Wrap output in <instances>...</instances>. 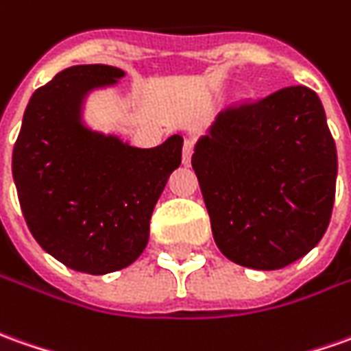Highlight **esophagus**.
Instances as JSON below:
<instances>
[{"instance_id":"obj_1","label":"esophagus","mask_w":351,"mask_h":351,"mask_svg":"<svg viewBox=\"0 0 351 351\" xmlns=\"http://www.w3.org/2000/svg\"><path fill=\"white\" fill-rule=\"evenodd\" d=\"M192 154H194V142H192V140H186L184 149H182V163H184V165H188V163H190Z\"/></svg>"}]
</instances>
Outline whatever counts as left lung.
Masks as SVG:
<instances>
[{
	"label": "left lung",
	"instance_id": "left-lung-1",
	"mask_svg": "<svg viewBox=\"0 0 351 351\" xmlns=\"http://www.w3.org/2000/svg\"><path fill=\"white\" fill-rule=\"evenodd\" d=\"M217 247L275 271L309 254L330 223L335 138L319 95L288 86L226 107L192 156Z\"/></svg>",
	"mask_w": 351,
	"mask_h": 351
}]
</instances>
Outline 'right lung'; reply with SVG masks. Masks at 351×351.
Returning <instances> with one entry per match:
<instances>
[{
    "mask_svg": "<svg viewBox=\"0 0 351 351\" xmlns=\"http://www.w3.org/2000/svg\"><path fill=\"white\" fill-rule=\"evenodd\" d=\"M125 75L76 65L38 88L13 147V178L36 242L69 269L106 275L144 252L149 219L169 175L180 165L182 136L142 149L78 121L82 95Z\"/></svg>",
    "mask_w": 351,
    "mask_h": 351,
    "instance_id": "obj_1",
    "label": "right lung"
}]
</instances>
